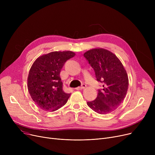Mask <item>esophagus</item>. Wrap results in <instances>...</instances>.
I'll use <instances>...</instances> for the list:
<instances>
[{
  "mask_svg": "<svg viewBox=\"0 0 155 155\" xmlns=\"http://www.w3.org/2000/svg\"><path fill=\"white\" fill-rule=\"evenodd\" d=\"M85 87H86V85L84 84H83L80 87H78L75 88V89H76V90H82V89L85 88Z\"/></svg>",
  "mask_w": 155,
  "mask_h": 155,
  "instance_id": "34e87169",
  "label": "esophagus"
}]
</instances>
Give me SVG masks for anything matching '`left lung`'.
Here are the masks:
<instances>
[{
	"label": "left lung",
	"instance_id": "left-lung-1",
	"mask_svg": "<svg viewBox=\"0 0 155 155\" xmlns=\"http://www.w3.org/2000/svg\"><path fill=\"white\" fill-rule=\"evenodd\" d=\"M94 70L97 80L103 85L97 98L88 106L101 114L116 109L124 99L128 89V77L117 57L102 48L92 49L84 54Z\"/></svg>",
	"mask_w": 155,
	"mask_h": 155
}]
</instances>
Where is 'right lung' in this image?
Returning <instances> with one entry per match:
<instances>
[{
    "label": "right lung",
    "mask_w": 155,
    "mask_h": 155,
    "mask_svg": "<svg viewBox=\"0 0 155 155\" xmlns=\"http://www.w3.org/2000/svg\"><path fill=\"white\" fill-rule=\"evenodd\" d=\"M75 55L70 51H53L39 57L32 64L28 88L32 99L41 109L55 111L67 102L70 94L63 91L60 74L65 62Z\"/></svg>",
    "instance_id": "add662e5"
}]
</instances>
